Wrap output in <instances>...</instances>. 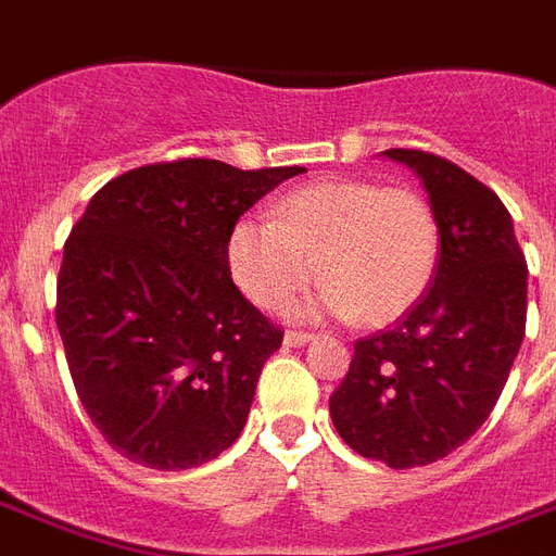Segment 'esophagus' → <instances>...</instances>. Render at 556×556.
Wrapping results in <instances>:
<instances>
[{
  "label": "esophagus",
  "instance_id": "1",
  "mask_svg": "<svg viewBox=\"0 0 556 556\" xmlns=\"http://www.w3.org/2000/svg\"><path fill=\"white\" fill-rule=\"evenodd\" d=\"M314 334L312 331H288L286 334V346H305V343H312Z\"/></svg>",
  "mask_w": 556,
  "mask_h": 556
}]
</instances>
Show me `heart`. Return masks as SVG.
Listing matches in <instances>:
<instances>
[{
    "label": "heart",
    "instance_id": "1",
    "mask_svg": "<svg viewBox=\"0 0 556 556\" xmlns=\"http://www.w3.org/2000/svg\"><path fill=\"white\" fill-rule=\"evenodd\" d=\"M441 256L432 201L406 185L323 178L270 207V222L242 218L227 233V265L242 294L282 312L312 286L305 314L357 317L366 326L401 320L430 291Z\"/></svg>",
    "mask_w": 556,
    "mask_h": 556
}]
</instances>
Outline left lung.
<instances>
[{
  "instance_id": "left-lung-1",
  "label": "left lung",
  "mask_w": 556,
  "mask_h": 556,
  "mask_svg": "<svg viewBox=\"0 0 556 556\" xmlns=\"http://www.w3.org/2000/svg\"><path fill=\"white\" fill-rule=\"evenodd\" d=\"M387 155L427 187L439 268L413 312L357 340L329 413L355 453L406 470L462 447L493 413L526 338L528 265L491 187L432 152Z\"/></svg>"
}]
</instances>
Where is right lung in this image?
I'll list each match as a JSON object with an SVG mask.
<instances>
[{"label": "right lung", "instance_id": "obj_1", "mask_svg": "<svg viewBox=\"0 0 556 556\" xmlns=\"http://www.w3.org/2000/svg\"><path fill=\"white\" fill-rule=\"evenodd\" d=\"M303 167H135L65 239L56 329L83 409L129 462L187 470L239 439L282 329L236 288L227 233Z\"/></svg>", "mask_w": 556, "mask_h": 556}]
</instances>
